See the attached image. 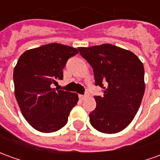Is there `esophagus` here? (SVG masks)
Instances as JSON below:
<instances>
[{
  "instance_id": "esophagus-1",
  "label": "esophagus",
  "mask_w": 160,
  "mask_h": 160,
  "mask_svg": "<svg viewBox=\"0 0 160 160\" xmlns=\"http://www.w3.org/2000/svg\"><path fill=\"white\" fill-rule=\"evenodd\" d=\"M79 97H80V100H84L85 98H87L88 97V95H87V94H86V95H80Z\"/></svg>"
}]
</instances>
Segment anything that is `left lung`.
<instances>
[{
	"instance_id": "1",
	"label": "left lung",
	"mask_w": 160,
	"mask_h": 160,
	"mask_svg": "<svg viewBox=\"0 0 160 160\" xmlns=\"http://www.w3.org/2000/svg\"><path fill=\"white\" fill-rule=\"evenodd\" d=\"M78 49L92 67L95 84L104 89L103 97L94 98L97 106L89 115L92 126L104 134L123 130L144 95L143 63L133 52L110 43Z\"/></svg>"
}]
</instances>
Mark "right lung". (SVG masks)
I'll use <instances>...</instances> for the list:
<instances>
[{"label": "right lung", "mask_w": 160, "mask_h": 160, "mask_svg": "<svg viewBox=\"0 0 160 160\" xmlns=\"http://www.w3.org/2000/svg\"><path fill=\"white\" fill-rule=\"evenodd\" d=\"M78 49L60 43H49L26 50L13 69L14 94L23 117L36 130L52 133L68 122L78 94L52 88L62 80L67 60Z\"/></svg>", "instance_id": "1"}]
</instances>
